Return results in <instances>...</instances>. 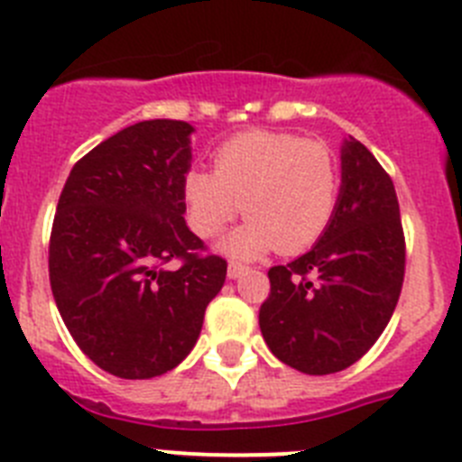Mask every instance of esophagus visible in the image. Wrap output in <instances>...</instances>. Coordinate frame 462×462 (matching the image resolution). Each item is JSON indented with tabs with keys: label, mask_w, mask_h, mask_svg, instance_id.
I'll return each instance as SVG.
<instances>
[{
	"label": "esophagus",
	"mask_w": 462,
	"mask_h": 462,
	"mask_svg": "<svg viewBox=\"0 0 462 462\" xmlns=\"http://www.w3.org/2000/svg\"><path fill=\"white\" fill-rule=\"evenodd\" d=\"M246 269H248L246 264H241V262H235V260H232L230 264H227V276H230V278H239L241 273L246 272Z\"/></svg>",
	"instance_id": "34e87169"
}]
</instances>
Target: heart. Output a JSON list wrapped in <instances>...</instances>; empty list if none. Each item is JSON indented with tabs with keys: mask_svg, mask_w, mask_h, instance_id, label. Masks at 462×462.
Here are the masks:
<instances>
[{
	"mask_svg": "<svg viewBox=\"0 0 462 462\" xmlns=\"http://www.w3.org/2000/svg\"><path fill=\"white\" fill-rule=\"evenodd\" d=\"M189 223L205 239L221 235L244 214L223 248L255 257L276 246L292 255L313 246L329 227L340 198V163L322 140L297 133L246 131L214 153V172L195 168L184 177Z\"/></svg>",
	"mask_w": 462,
	"mask_h": 462,
	"instance_id": "heart-1",
	"label": "heart"
}]
</instances>
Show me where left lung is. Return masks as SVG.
<instances>
[{
    "label": "left lung",
    "mask_w": 462,
    "mask_h": 462,
    "mask_svg": "<svg viewBox=\"0 0 462 462\" xmlns=\"http://www.w3.org/2000/svg\"><path fill=\"white\" fill-rule=\"evenodd\" d=\"M336 214L319 241L269 269L260 329L297 371L329 375L371 350L405 278V235L392 177L359 140H345Z\"/></svg>",
    "instance_id": "obj_1"
}]
</instances>
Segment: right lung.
<instances>
[{
    "mask_svg": "<svg viewBox=\"0 0 462 462\" xmlns=\"http://www.w3.org/2000/svg\"><path fill=\"white\" fill-rule=\"evenodd\" d=\"M190 133L177 119L115 133L73 165L57 202L52 297L78 347L124 380L181 364L226 282L227 262L184 221Z\"/></svg>",
    "mask_w": 462,
    "mask_h": 462,
    "instance_id": "right-lung-1",
    "label": "right lung"
}]
</instances>
